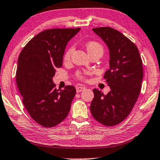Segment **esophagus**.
Here are the masks:
<instances>
[{
    "instance_id": "34e87169",
    "label": "esophagus",
    "mask_w": 160,
    "mask_h": 160,
    "mask_svg": "<svg viewBox=\"0 0 160 160\" xmlns=\"http://www.w3.org/2000/svg\"><path fill=\"white\" fill-rule=\"evenodd\" d=\"M85 89V87H83V86H78L76 88V91L77 92H82Z\"/></svg>"
}]
</instances>
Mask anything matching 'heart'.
Returning <instances> with one entry per match:
<instances>
[{
  "label": "heart",
  "instance_id": "obj_1",
  "mask_svg": "<svg viewBox=\"0 0 160 160\" xmlns=\"http://www.w3.org/2000/svg\"><path fill=\"white\" fill-rule=\"evenodd\" d=\"M86 48H87V50H88V52L94 51V50H95V49L103 50V47H102L101 45L98 44V43L95 42H90L87 43ZM73 51H74V47H70V48L67 50L66 53L65 54V60H67V61L70 60L71 55H72ZM78 76L79 77V78H80V79L83 78L82 75V74H80V73L78 74Z\"/></svg>",
  "mask_w": 160,
  "mask_h": 160
}]
</instances>
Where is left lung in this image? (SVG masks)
Segmentation results:
<instances>
[{"label":"left lung","instance_id":"1","mask_svg":"<svg viewBox=\"0 0 160 160\" xmlns=\"http://www.w3.org/2000/svg\"><path fill=\"white\" fill-rule=\"evenodd\" d=\"M109 50V70L105 72L111 90L103 95L93 89L90 111L95 120L105 126L118 124L127 117L141 91L142 61L139 49L118 31L111 27L92 28Z\"/></svg>","mask_w":160,"mask_h":160}]
</instances>
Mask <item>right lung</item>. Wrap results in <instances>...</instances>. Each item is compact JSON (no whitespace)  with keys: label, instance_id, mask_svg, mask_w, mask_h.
I'll return each instance as SVG.
<instances>
[{"label":"right lung","instance_id":"obj_1","mask_svg":"<svg viewBox=\"0 0 160 160\" xmlns=\"http://www.w3.org/2000/svg\"><path fill=\"white\" fill-rule=\"evenodd\" d=\"M80 28L43 31L23 47L18 59L16 83L26 109L44 127L61 123L70 112L76 93L72 85L57 90L52 78L62 66L68 42Z\"/></svg>","mask_w":160,"mask_h":160}]
</instances>
